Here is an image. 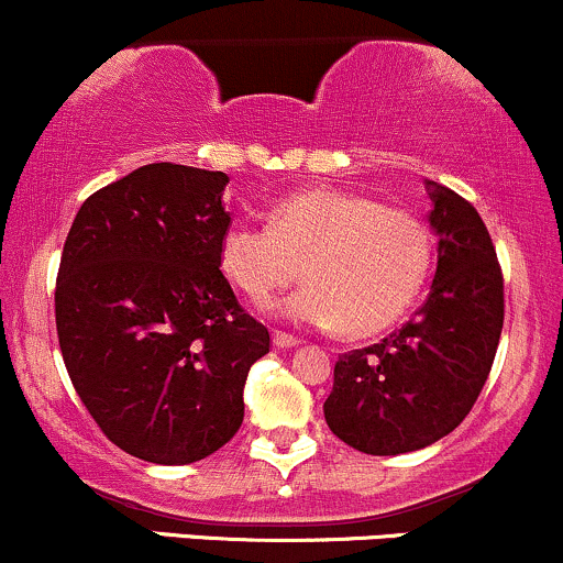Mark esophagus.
Returning a JSON list of instances; mask_svg holds the SVG:
<instances>
[{
	"label": "esophagus",
	"instance_id": "esophagus-1",
	"mask_svg": "<svg viewBox=\"0 0 563 563\" xmlns=\"http://www.w3.org/2000/svg\"><path fill=\"white\" fill-rule=\"evenodd\" d=\"M273 344L277 349H294V346L301 344V339H296V335H290L286 331H275L273 333Z\"/></svg>",
	"mask_w": 563,
	"mask_h": 563
}]
</instances>
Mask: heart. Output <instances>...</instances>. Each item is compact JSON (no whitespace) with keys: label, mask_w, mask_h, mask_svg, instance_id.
I'll return each mask as SVG.
<instances>
[{"label":"heart","mask_w":563,"mask_h":563,"mask_svg":"<svg viewBox=\"0 0 563 563\" xmlns=\"http://www.w3.org/2000/svg\"><path fill=\"white\" fill-rule=\"evenodd\" d=\"M219 267L254 303L273 301L303 267L309 286L277 307L283 318L373 335L416 301L429 267V232L416 214L376 198L309 190L280 200L269 224L235 219L219 241Z\"/></svg>","instance_id":"obj_1"}]
</instances>
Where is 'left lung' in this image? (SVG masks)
<instances>
[{
	"instance_id": "obj_1",
	"label": "left lung",
	"mask_w": 563,
	"mask_h": 563,
	"mask_svg": "<svg viewBox=\"0 0 563 563\" xmlns=\"http://www.w3.org/2000/svg\"><path fill=\"white\" fill-rule=\"evenodd\" d=\"M439 235L429 296L399 331L341 354L325 421L349 448L399 455L463 423L493 371L503 331V269L479 211L426 179Z\"/></svg>"
}]
</instances>
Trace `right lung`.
Segmentation results:
<instances>
[{"label": "right lung", "mask_w": 563, "mask_h": 563, "mask_svg": "<svg viewBox=\"0 0 563 563\" xmlns=\"http://www.w3.org/2000/svg\"><path fill=\"white\" fill-rule=\"evenodd\" d=\"M224 172L147 164L81 203L63 245L55 325L84 407L115 448L185 466L243 423L269 331L219 269Z\"/></svg>", "instance_id": "1"}]
</instances>
